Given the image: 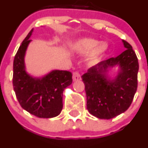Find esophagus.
I'll use <instances>...</instances> for the list:
<instances>
[{
  "mask_svg": "<svg viewBox=\"0 0 148 148\" xmlns=\"http://www.w3.org/2000/svg\"><path fill=\"white\" fill-rule=\"evenodd\" d=\"M73 81H78V80H81V77H80V75L78 71H75L73 74Z\"/></svg>",
  "mask_w": 148,
  "mask_h": 148,
  "instance_id": "obj_1",
  "label": "esophagus"
}]
</instances>
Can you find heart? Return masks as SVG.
Listing matches in <instances>:
<instances>
[{
	"mask_svg": "<svg viewBox=\"0 0 148 148\" xmlns=\"http://www.w3.org/2000/svg\"><path fill=\"white\" fill-rule=\"evenodd\" d=\"M72 47L73 50L80 53H85L93 49L88 55L87 62L88 65H93L97 62L101 55L107 49L108 46L105 42L99 43L98 41L95 39L86 38L75 42Z\"/></svg>",
	"mask_w": 148,
	"mask_h": 148,
	"instance_id": "obj_1",
	"label": "heart"
}]
</instances>
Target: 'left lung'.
Returning <instances> with one entry per match:
<instances>
[{
    "instance_id": "1",
    "label": "left lung",
    "mask_w": 148,
    "mask_h": 148,
    "mask_svg": "<svg viewBox=\"0 0 148 148\" xmlns=\"http://www.w3.org/2000/svg\"><path fill=\"white\" fill-rule=\"evenodd\" d=\"M126 50L116 58L99 62L82 75L85 84L87 109L99 119H110L128 109L137 89L138 59L132 47L123 40ZM119 64L121 71L111 81L106 75L107 68Z\"/></svg>"
}]
</instances>
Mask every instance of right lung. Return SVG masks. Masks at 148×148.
Wrapping results in <instances>:
<instances>
[{
    "label": "right lung",
    "mask_w": 148,
    "mask_h": 148,
    "mask_svg": "<svg viewBox=\"0 0 148 148\" xmlns=\"http://www.w3.org/2000/svg\"><path fill=\"white\" fill-rule=\"evenodd\" d=\"M33 29L20 45L14 60L13 86L23 109L39 118H52L62 109V93L72 83V73L53 71L42 78H34L25 71L24 55Z\"/></svg>",
    "instance_id": "right-lung-1"
}]
</instances>
